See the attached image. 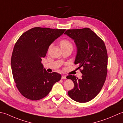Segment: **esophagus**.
<instances>
[{
    "label": "esophagus",
    "instance_id": "esophagus-1",
    "mask_svg": "<svg viewBox=\"0 0 123 123\" xmlns=\"http://www.w3.org/2000/svg\"><path fill=\"white\" fill-rule=\"evenodd\" d=\"M61 78H62V79H66V75H62Z\"/></svg>",
    "mask_w": 123,
    "mask_h": 123
}]
</instances>
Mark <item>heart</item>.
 <instances>
[{
	"label": "heart",
	"mask_w": 123,
	"mask_h": 123,
	"mask_svg": "<svg viewBox=\"0 0 123 123\" xmlns=\"http://www.w3.org/2000/svg\"><path fill=\"white\" fill-rule=\"evenodd\" d=\"M60 45L61 49L66 48H72L73 45L72 43L68 39H63L60 42Z\"/></svg>",
	"instance_id": "1"
}]
</instances>
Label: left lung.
Returning a JSON list of instances; mask_svg holds the SVG:
<instances>
[{
    "mask_svg": "<svg viewBox=\"0 0 123 123\" xmlns=\"http://www.w3.org/2000/svg\"><path fill=\"white\" fill-rule=\"evenodd\" d=\"M74 40L77 47L75 64L82 74L81 79L69 75L74 88L68 92L73 100L86 103L92 100L101 90L107 74L108 55L104 41L89 28L68 30L64 33Z\"/></svg>",
    "mask_w": 123,
    "mask_h": 123,
    "instance_id": "obj_1",
    "label": "left lung"
}]
</instances>
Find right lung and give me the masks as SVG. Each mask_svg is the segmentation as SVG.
<instances>
[{
    "mask_svg": "<svg viewBox=\"0 0 123 123\" xmlns=\"http://www.w3.org/2000/svg\"><path fill=\"white\" fill-rule=\"evenodd\" d=\"M66 30L34 27L24 33L16 42L11 58L13 78L19 92L31 100L45 97L61 78L48 72L41 63L50 44Z\"/></svg>",
    "mask_w": 123,
    "mask_h": 123,
    "instance_id": "right-lung-1",
    "label": "right lung"
}]
</instances>
